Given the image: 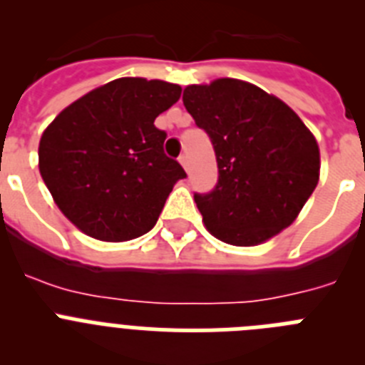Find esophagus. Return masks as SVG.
Wrapping results in <instances>:
<instances>
[{"label":"esophagus","mask_w":365,"mask_h":365,"mask_svg":"<svg viewBox=\"0 0 365 365\" xmlns=\"http://www.w3.org/2000/svg\"><path fill=\"white\" fill-rule=\"evenodd\" d=\"M179 163H180V164H182V168H185L186 172H188V170H190V163H188V155H185V153L180 155V157H179Z\"/></svg>","instance_id":"esophagus-1"}]
</instances>
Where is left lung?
<instances>
[{
	"label": "left lung",
	"mask_w": 365,
	"mask_h": 365,
	"mask_svg": "<svg viewBox=\"0 0 365 365\" xmlns=\"http://www.w3.org/2000/svg\"><path fill=\"white\" fill-rule=\"evenodd\" d=\"M186 111L210 137L219 179L193 193L206 228L225 243H263L296 219L320 177V150L299 117L252 83L188 86Z\"/></svg>",
	"instance_id": "1"
}]
</instances>
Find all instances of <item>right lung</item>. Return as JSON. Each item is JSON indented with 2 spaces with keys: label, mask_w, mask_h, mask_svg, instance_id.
Returning <instances> with one entry per match:
<instances>
[{
  "label": "right lung",
  "mask_w": 365,
  "mask_h": 365,
  "mask_svg": "<svg viewBox=\"0 0 365 365\" xmlns=\"http://www.w3.org/2000/svg\"><path fill=\"white\" fill-rule=\"evenodd\" d=\"M180 96L177 83L118 78L63 109L40 140V173L58 208L83 234L128 241L155 227L186 172L164 153L155 118Z\"/></svg>",
  "instance_id": "add662e5"
}]
</instances>
